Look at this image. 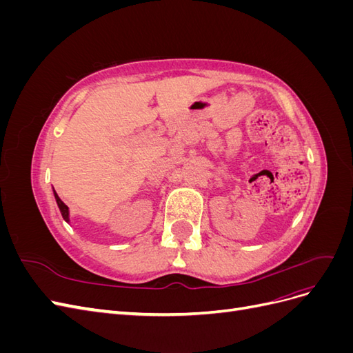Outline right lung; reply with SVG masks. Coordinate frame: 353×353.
Listing matches in <instances>:
<instances>
[{"instance_id":"add662e5","label":"right lung","mask_w":353,"mask_h":353,"mask_svg":"<svg viewBox=\"0 0 353 353\" xmlns=\"http://www.w3.org/2000/svg\"><path fill=\"white\" fill-rule=\"evenodd\" d=\"M54 197H56V201H57V205H59V209H60V212H61L63 219H65L66 222H69V208L65 205V203L61 201V199L57 196L56 191H54Z\"/></svg>"}]
</instances>
